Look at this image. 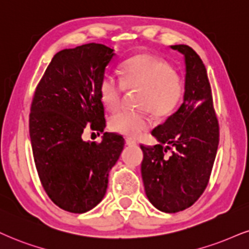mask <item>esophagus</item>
<instances>
[{
  "instance_id": "34e87169",
  "label": "esophagus",
  "mask_w": 249,
  "mask_h": 249,
  "mask_svg": "<svg viewBox=\"0 0 249 249\" xmlns=\"http://www.w3.org/2000/svg\"><path fill=\"white\" fill-rule=\"evenodd\" d=\"M125 144H127V145H135L136 142H135V141L131 140V139H125Z\"/></svg>"
}]
</instances>
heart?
<instances>
[{
    "label": "heart",
    "instance_id": "1",
    "mask_svg": "<svg viewBox=\"0 0 249 249\" xmlns=\"http://www.w3.org/2000/svg\"><path fill=\"white\" fill-rule=\"evenodd\" d=\"M125 89H142L139 110L120 109L109 118V128L115 133L136 137L152 124V114L166 118L182 103L186 84L167 61L153 54L143 53L122 63L121 79L105 73L99 83V97L107 109L114 110L121 104Z\"/></svg>",
    "mask_w": 249,
    "mask_h": 249
}]
</instances>
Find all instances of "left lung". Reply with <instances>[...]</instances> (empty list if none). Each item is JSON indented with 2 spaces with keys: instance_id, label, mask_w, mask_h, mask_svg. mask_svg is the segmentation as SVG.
I'll list each match as a JSON object with an SVG mask.
<instances>
[{
  "instance_id": "1",
  "label": "left lung",
  "mask_w": 249,
  "mask_h": 249,
  "mask_svg": "<svg viewBox=\"0 0 249 249\" xmlns=\"http://www.w3.org/2000/svg\"><path fill=\"white\" fill-rule=\"evenodd\" d=\"M171 47L185 55L186 93L179 109L152 130L159 144H141V171L149 201L160 211L174 213L192 207L207 188L219 124L203 61L189 46ZM168 149L171 153L166 155Z\"/></svg>"
}]
</instances>
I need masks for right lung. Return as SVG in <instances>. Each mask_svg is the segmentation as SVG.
Listing matches in <instances>:
<instances>
[{
  "label": "right lung",
  "instance_id": "right-lung-1",
  "mask_svg": "<svg viewBox=\"0 0 249 249\" xmlns=\"http://www.w3.org/2000/svg\"><path fill=\"white\" fill-rule=\"evenodd\" d=\"M101 44L54 55L36 85L29 120L36 172L46 194L61 209L83 213L106 194L108 173L124 145L121 135L85 142V129L104 131L105 109L99 83L114 56Z\"/></svg>",
  "mask_w": 249,
  "mask_h": 249
}]
</instances>
